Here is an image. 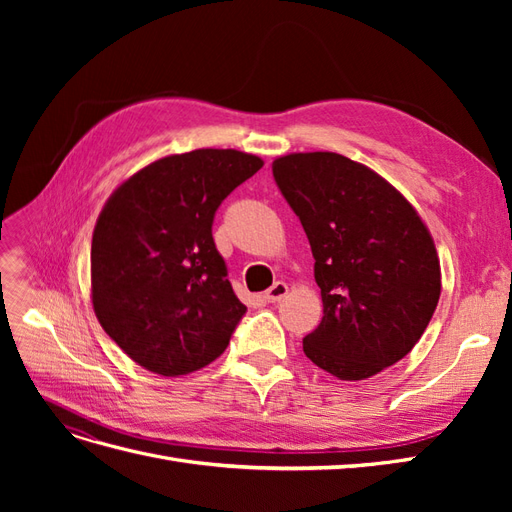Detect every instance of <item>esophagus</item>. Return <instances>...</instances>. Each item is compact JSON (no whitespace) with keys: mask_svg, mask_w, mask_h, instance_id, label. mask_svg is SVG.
I'll list each match as a JSON object with an SVG mask.
<instances>
[{"mask_svg":"<svg viewBox=\"0 0 512 512\" xmlns=\"http://www.w3.org/2000/svg\"><path fill=\"white\" fill-rule=\"evenodd\" d=\"M288 294V284H284V282H275L267 292H265V299L269 301V303H277V301H282L284 297Z\"/></svg>","mask_w":512,"mask_h":512,"instance_id":"esophagus-1","label":"esophagus"}]
</instances>
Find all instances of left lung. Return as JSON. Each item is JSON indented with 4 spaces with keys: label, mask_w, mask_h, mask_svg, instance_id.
Masks as SVG:
<instances>
[{
    "label": "left lung",
    "mask_w": 512,
    "mask_h": 512,
    "mask_svg": "<svg viewBox=\"0 0 512 512\" xmlns=\"http://www.w3.org/2000/svg\"><path fill=\"white\" fill-rule=\"evenodd\" d=\"M273 177L316 260L324 316L303 339L307 359L350 382L404 359L442 290L436 243L421 215L376 170L333 151L275 158Z\"/></svg>",
    "instance_id": "obj_1"
}]
</instances>
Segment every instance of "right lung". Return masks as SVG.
<instances>
[{"label":"right lung","mask_w":512,"mask_h":512,"mask_svg":"<svg viewBox=\"0 0 512 512\" xmlns=\"http://www.w3.org/2000/svg\"><path fill=\"white\" fill-rule=\"evenodd\" d=\"M262 164L237 149L173 153L136 170L104 203L91 237V305L147 371L185 376L226 350L247 307L226 280L211 224Z\"/></svg>","instance_id":"obj_1"}]
</instances>
